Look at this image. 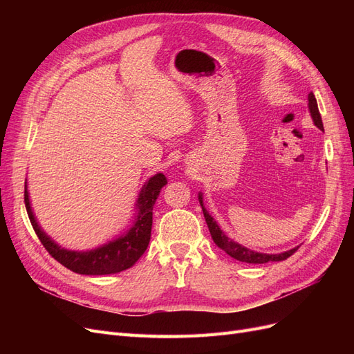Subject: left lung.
<instances>
[{"instance_id": "left-lung-1", "label": "left lung", "mask_w": 354, "mask_h": 354, "mask_svg": "<svg viewBox=\"0 0 354 354\" xmlns=\"http://www.w3.org/2000/svg\"><path fill=\"white\" fill-rule=\"evenodd\" d=\"M308 109H310V115H312V118H313L315 125L319 128V130L324 131L322 118H320L317 102H316V97H315L313 93L308 94ZM199 203H201L202 211H203V217H205V221L208 224V229H209L212 241L216 242V245L218 246L220 250H223L224 252L229 254L232 259H234V260L242 261V263H251V264H263V263H269V261H282V260H286L288 257H291L298 250V246H297V248H292V250L281 252V254H261V252H255V251L245 248V246H242L238 242H234L233 239L227 238L226 234L223 233V230L218 227V224L214 221V218L209 216V212L205 209V207H203L202 194H199Z\"/></svg>"}]
</instances>
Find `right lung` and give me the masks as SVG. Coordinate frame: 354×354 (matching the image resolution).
<instances>
[{
  "label": "right lung",
  "mask_w": 354,
  "mask_h": 354,
  "mask_svg": "<svg viewBox=\"0 0 354 354\" xmlns=\"http://www.w3.org/2000/svg\"><path fill=\"white\" fill-rule=\"evenodd\" d=\"M167 185V178L162 173L149 178L140 190L137 199V216L134 224L122 236L104 243L99 248L78 252L62 248L46 232L42 230L32 212L29 195L25 183V205L32 227H34L38 239L53 259L57 260L66 269L80 274H112L130 269L136 261L145 254L152 232V211L158 199L160 189Z\"/></svg>",
  "instance_id": "1"
}]
</instances>
